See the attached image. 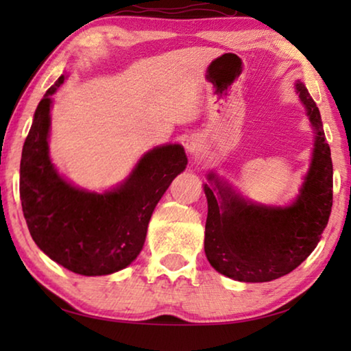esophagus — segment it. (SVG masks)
Here are the masks:
<instances>
[{"instance_id": "obj_1", "label": "esophagus", "mask_w": 351, "mask_h": 351, "mask_svg": "<svg viewBox=\"0 0 351 351\" xmlns=\"http://www.w3.org/2000/svg\"><path fill=\"white\" fill-rule=\"evenodd\" d=\"M186 150L190 154H199V152H201V141L198 138H193V136H190V138L186 141Z\"/></svg>"}]
</instances>
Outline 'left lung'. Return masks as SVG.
<instances>
[{
	"instance_id": "8db88e82",
	"label": "left lung",
	"mask_w": 351,
	"mask_h": 351,
	"mask_svg": "<svg viewBox=\"0 0 351 351\" xmlns=\"http://www.w3.org/2000/svg\"><path fill=\"white\" fill-rule=\"evenodd\" d=\"M295 90L316 130L311 169L289 207L247 203L217 178L218 203L204 184L207 219L204 251L218 272L239 282H271L295 269L322 239L332 206V162L316 102L302 82Z\"/></svg>"
}]
</instances>
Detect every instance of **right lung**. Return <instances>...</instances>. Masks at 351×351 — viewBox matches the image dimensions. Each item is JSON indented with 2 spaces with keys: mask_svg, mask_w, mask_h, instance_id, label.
I'll use <instances>...</instances> for the list:
<instances>
[{
  "mask_svg": "<svg viewBox=\"0 0 351 351\" xmlns=\"http://www.w3.org/2000/svg\"><path fill=\"white\" fill-rule=\"evenodd\" d=\"M64 75L46 91L23 145L20 198L34 241L47 257L82 276L123 269L144 246L152 213L187 158L178 144L156 147L132 176L112 192L97 195L63 181L47 152L51 96Z\"/></svg>",
  "mask_w": 351,
  "mask_h": 351,
  "instance_id": "right-lung-1",
  "label": "right lung"
}]
</instances>
